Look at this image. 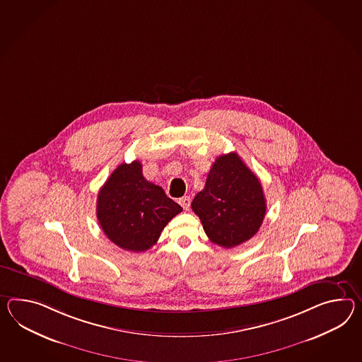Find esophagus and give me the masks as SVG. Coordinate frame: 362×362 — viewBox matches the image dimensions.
Segmentation results:
<instances>
[{"mask_svg": "<svg viewBox=\"0 0 362 362\" xmlns=\"http://www.w3.org/2000/svg\"><path fill=\"white\" fill-rule=\"evenodd\" d=\"M179 204L183 206L185 211L189 209V205H191V197L189 196H183L179 199Z\"/></svg>", "mask_w": 362, "mask_h": 362, "instance_id": "esophagus-1", "label": "esophagus"}]
</instances>
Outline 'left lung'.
I'll return each mask as SVG.
<instances>
[{
    "instance_id": "1",
    "label": "left lung",
    "mask_w": 362,
    "mask_h": 362,
    "mask_svg": "<svg viewBox=\"0 0 362 362\" xmlns=\"http://www.w3.org/2000/svg\"><path fill=\"white\" fill-rule=\"evenodd\" d=\"M191 206L211 242L225 248L252 238L267 209L263 187L237 153L216 159Z\"/></svg>"
}]
</instances>
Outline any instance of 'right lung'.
Instances as JSON below:
<instances>
[{"instance_id": "add662e5", "label": "right lung", "mask_w": 362, "mask_h": 362, "mask_svg": "<svg viewBox=\"0 0 362 362\" xmlns=\"http://www.w3.org/2000/svg\"><path fill=\"white\" fill-rule=\"evenodd\" d=\"M182 211L159 185L144 177L139 160L117 166L98 194L100 228L116 246L132 252L156 245L160 231Z\"/></svg>"}]
</instances>
